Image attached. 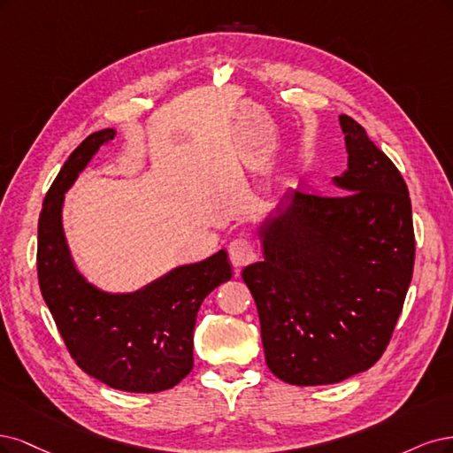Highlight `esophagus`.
I'll use <instances>...</instances> for the list:
<instances>
[{"label": "esophagus", "instance_id": "obj_1", "mask_svg": "<svg viewBox=\"0 0 453 453\" xmlns=\"http://www.w3.org/2000/svg\"><path fill=\"white\" fill-rule=\"evenodd\" d=\"M229 257H231V264L235 265L237 269L252 264L256 259V246L250 239L246 237H239L235 241H231L229 244Z\"/></svg>", "mask_w": 453, "mask_h": 453}]
</instances>
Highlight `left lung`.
<instances>
[{"instance_id":"obj_1","label":"left lung","mask_w":453,"mask_h":453,"mask_svg":"<svg viewBox=\"0 0 453 453\" xmlns=\"http://www.w3.org/2000/svg\"><path fill=\"white\" fill-rule=\"evenodd\" d=\"M341 196L291 189L257 229L264 261L242 269L267 367L294 386L371 369L395 329L414 269V227L399 169L348 114Z\"/></svg>"}]
</instances>
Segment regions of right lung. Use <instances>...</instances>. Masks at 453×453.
Wrapping results in <instances>:
<instances>
[{"mask_svg": "<svg viewBox=\"0 0 453 453\" xmlns=\"http://www.w3.org/2000/svg\"><path fill=\"white\" fill-rule=\"evenodd\" d=\"M107 127L71 152L42 201L37 227V274L71 357L109 388L157 393L177 386L194 367V329L199 306L231 279L227 252L179 265L135 291L116 294L77 269L64 233L65 192L114 139Z\"/></svg>", "mask_w": 453, "mask_h": 453, "instance_id": "add662e5", "label": "right lung"}]
</instances>
